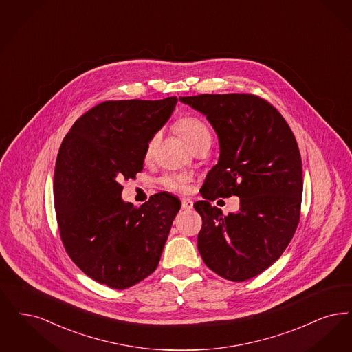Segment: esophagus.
Wrapping results in <instances>:
<instances>
[{
    "mask_svg": "<svg viewBox=\"0 0 352 352\" xmlns=\"http://www.w3.org/2000/svg\"><path fill=\"white\" fill-rule=\"evenodd\" d=\"M194 207V201L190 197H183L182 199V208L183 210H192Z\"/></svg>",
    "mask_w": 352,
    "mask_h": 352,
    "instance_id": "1",
    "label": "esophagus"
}]
</instances>
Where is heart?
<instances>
[{
    "mask_svg": "<svg viewBox=\"0 0 352 352\" xmlns=\"http://www.w3.org/2000/svg\"><path fill=\"white\" fill-rule=\"evenodd\" d=\"M175 129L182 135L184 141L194 151L201 145L210 144L212 141L211 131L206 123L195 116H183L175 122ZM158 135H153L146 145V157H151L155 151ZM160 183L171 191H184L187 187V181L181 175H164Z\"/></svg>",
    "mask_w": 352,
    "mask_h": 352,
    "instance_id": "b5f03b06",
    "label": "heart"
}]
</instances>
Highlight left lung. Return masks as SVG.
Returning a JSON list of instances; mask_svg holds the SVG:
<instances>
[{
	"label": "left lung",
	"mask_w": 352,
	"mask_h": 352,
	"mask_svg": "<svg viewBox=\"0 0 352 352\" xmlns=\"http://www.w3.org/2000/svg\"><path fill=\"white\" fill-rule=\"evenodd\" d=\"M179 100L207 116L220 157L194 207L203 220L197 249L224 279L245 281L263 272L291 242L300 221L301 155L281 113L254 94H200ZM240 197L226 217L212 206L219 197Z\"/></svg>",
	"instance_id": "1"
}]
</instances>
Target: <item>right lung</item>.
Returning <instances> with one entry per match:
<instances>
[{"mask_svg": "<svg viewBox=\"0 0 352 352\" xmlns=\"http://www.w3.org/2000/svg\"><path fill=\"white\" fill-rule=\"evenodd\" d=\"M178 102L106 100L76 120L57 155L54 199L60 237L91 279L124 289L155 271L181 201L158 192L140 207L120 181L140 173L151 138Z\"/></svg>", "mask_w": 352, "mask_h": 352, "instance_id": "1", "label": "right lung"}]
</instances>
